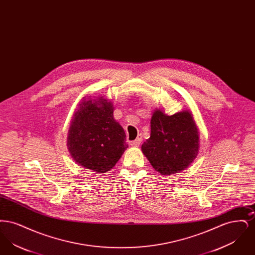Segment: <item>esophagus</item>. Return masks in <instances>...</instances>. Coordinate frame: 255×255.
Masks as SVG:
<instances>
[{"label":"esophagus","mask_w":255,"mask_h":255,"mask_svg":"<svg viewBox=\"0 0 255 255\" xmlns=\"http://www.w3.org/2000/svg\"><path fill=\"white\" fill-rule=\"evenodd\" d=\"M141 141H142V136H141V134H138L137 137L132 142V144L133 146H135V147H137V146H139V144L141 143Z\"/></svg>","instance_id":"obj_1"}]
</instances>
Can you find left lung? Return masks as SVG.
Masks as SVG:
<instances>
[{"instance_id":"obj_1","label":"left lung","mask_w":255,"mask_h":255,"mask_svg":"<svg viewBox=\"0 0 255 255\" xmlns=\"http://www.w3.org/2000/svg\"><path fill=\"white\" fill-rule=\"evenodd\" d=\"M150 123V137L141 151L153 168L164 176L187 168L200 149V133L192 113L184 110L167 116L157 109Z\"/></svg>"}]
</instances>
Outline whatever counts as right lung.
<instances>
[{
  "label": "right lung",
  "mask_w": 255,
  "mask_h": 255,
  "mask_svg": "<svg viewBox=\"0 0 255 255\" xmlns=\"http://www.w3.org/2000/svg\"><path fill=\"white\" fill-rule=\"evenodd\" d=\"M114 110L105 97H83L73 114L67 146L73 160L86 169L110 171L128 148L126 134L115 120Z\"/></svg>",
  "instance_id": "obj_1"
}]
</instances>
